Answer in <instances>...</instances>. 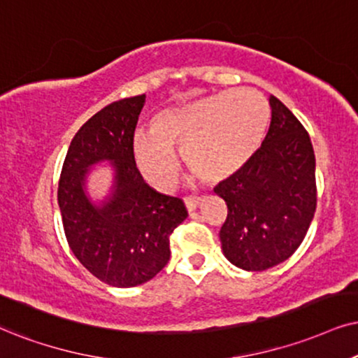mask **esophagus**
Instances as JSON below:
<instances>
[{
	"label": "esophagus",
	"instance_id": "esophagus-1",
	"mask_svg": "<svg viewBox=\"0 0 358 358\" xmlns=\"http://www.w3.org/2000/svg\"><path fill=\"white\" fill-rule=\"evenodd\" d=\"M201 198L200 196H188L185 198V206H187L188 211H194L198 208V205H200Z\"/></svg>",
	"mask_w": 358,
	"mask_h": 358
}]
</instances>
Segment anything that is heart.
<instances>
[{"label": "heart", "instance_id": "b5f03b06", "mask_svg": "<svg viewBox=\"0 0 358 358\" xmlns=\"http://www.w3.org/2000/svg\"><path fill=\"white\" fill-rule=\"evenodd\" d=\"M271 119L268 99L243 87L169 107L152 119V132L132 137L135 164L148 185L169 189L178 173V157L208 183L238 173L259 150Z\"/></svg>", "mask_w": 358, "mask_h": 358}]
</instances>
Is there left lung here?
<instances>
[{"label":"left lung","instance_id":"8db88e82","mask_svg":"<svg viewBox=\"0 0 358 358\" xmlns=\"http://www.w3.org/2000/svg\"><path fill=\"white\" fill-rule=\"evenodd\" d=\"M271 125L250 164L215 188L228 206L221 226L223 255L244 271H264L289 259L314 218L315 155L296 115L269 97Z\"/></svg>","mask_w":358,"mask_h":358}]
</instances>
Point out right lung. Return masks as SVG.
<instances>
[{"mask_svg":"<svg viewBox=\"0 0 358 358\" xmlns=\"http://www.w3.org/2000/svg\"><path fill=\"white\" fill-rule=\"evenodd\" d=\"M145 94L108 103L72 138L57 188L64 233L80 264L102 282L134 287L170 259V234L188 213L180 198L143 182L132 155V137ZM115 169L111 194L101 206L85 189L94 164Z\"/></svg>","mask_w":358,"mask_h":358,"instance_id":"add662e5","label":"right lung"}]
</instances>
